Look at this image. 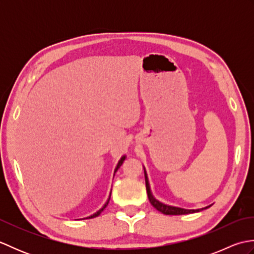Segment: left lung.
<instances>
[{
    "label": "left lung",
    "instance_id": "1",
    "mask_svg": "<svg viewBox=\"0 0 254 254\" xmlns=\"http://www.w3.org/2000/svg\"><path fill=\"white\" fill-rule=\"evenodd\" d=\"M144 174H145V183H146V191H147V195H148V199L150 204L153 205V206L159 210L165 215H185V214H192V213H196V212H201V210L205 209V208H208L210 205L208 206L204 207V208H198V209H186V208H181V207H176V206H170V205H167L159 202L158 199H156L153 194L152 191H150V187H149V182H148V178H147V174L146 171L144 169Z\"/></svg>",
    "mask_w": 254,
    "mask_h": 254
}]
</instances>
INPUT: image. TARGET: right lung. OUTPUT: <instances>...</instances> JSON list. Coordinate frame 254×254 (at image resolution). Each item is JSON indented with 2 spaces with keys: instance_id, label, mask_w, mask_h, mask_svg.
Segmentation results:
<instances>
[{
  "instance_id": "right-lung-1",
  "label": "right lung",
  "mask_w": 254,
  "mask_h": 254,
  "mask_svg": "<svg viewBox=\"0 0 254 254\" xmlns=\"http://www.w3.org/2000/svg\"><path fill=\"white\" fill-rule=\"evenodd\" d=\"M124 159H126V156H122V157H121V159L120 160H119V163H118V165H117V167H116V169H115V172H117V170L119 169V168H120V167H121V165L123 164V161H124ZM110 196H111V193H110V195H109V198H108L107 199V202L105 203V205H104V206H102L99 210H98V212H96L95 214H93V215H90V216H88V217H86V218H95V217H97V216H99V215H100V213L102 212V210H104L106 207H107V205H108V203H109V201H110Z\"/></svg>"
}]
</instances>
